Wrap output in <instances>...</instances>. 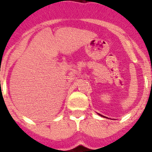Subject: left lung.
<instances>
[{"label": "left lung", "instance_id": "left-lung-1", "mask_svg": "<svg viewBox=\"0 0 152 152\" xmlns=\"http://www.w3.org/2000/svg\"><path fill=\"white\" fill-rule=\"evenodd\" d=\"M99 115H100V116H102V115H100V114H99Z\"/></svg>", "mask_w": 152, "mask_h": 152}]
</instances>
